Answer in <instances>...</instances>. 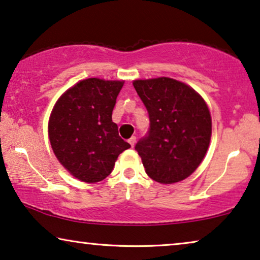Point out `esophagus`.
<instances>
[{"label":"esophagus","instance_id":"34e87169","mask_svg":"<svg viewBox=\"0 0 260 260\" xmlns=\"http://www.w3.org/2000/svg\"><path fill=\"white\" fill-rule=\"evenodd\" d=\"M129 143L131 145V148H134V145L136 144V137L133 136L131 138H129Z\"/></svg>","mask_w":260,"mask_h":260}]
</instances>
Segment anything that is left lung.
<instances>
[{"label":"left lung","mask_w":260,"mask_h":260,"mask_svg":"<svg viewBox=\"0 0 260 260\" xmlns=\"http://www.w3.org/2000/svg\"><path fill=\"white\" fill-rule=\"evenodd\" d=\"M133 84L150 118L149 135L135 147L145 173L162 184L187 179L201 165L211 143L207 103L193 87L173 78L137 79Z\"/></svg>","instance_id":"8db88e82"}]
</instances>
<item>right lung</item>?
I'll list each match as a JSON object with an SVG mask.
<instances>
[{
  "mask_svg": "<svg viewBox=\"0 0 260 260\" xmlns=\"http://www.w3.org/2000/svg\"><path fill=\"white\" fill-rule=\"evenodd\" d=\"M124 80L87 78L60 95L48 119L52 150L63 168L86 183L104 180L120 152L130 148L112 122Z\"/></svg>",
  "mask_w": 260,
  "mask_h": 260,
  "instance_id": "obj_1",
  "label": "right lung"
}]
</instances>
